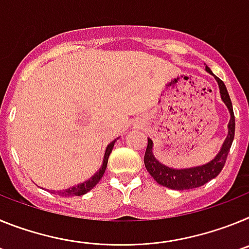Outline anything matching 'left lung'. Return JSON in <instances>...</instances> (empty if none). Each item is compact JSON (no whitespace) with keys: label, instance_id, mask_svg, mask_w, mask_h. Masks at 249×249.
I'll return each instance as SVG.
<instances>
[{"label":"left lung","instance_id":"1","mask_svg":"<svg viewBox=\"0 0 249 249\" xmlns=\"http://www.w3.org/2000/svg\"><path fill=\"white\" fill-rule=\"evenodd\" d=\"M206 71L212 74L214 77V80L217 81V83H218L221 100L223 101L231 114L230 122H228L227 137H226L221 149H219V152L215 155L213 160H211L208 163L196 167H188V168H173V167H168L166 164L160 163L153 155V142H152L151 138H148L146 153H144V166H146L149 175L153 177V179L158 184L171 188V190H192V188L203 186L207 182H210L211 179L217 177L222 171V168H223L224 163H226L228 152H230L233 138H234L236 123H234V113H233L232 102H231L227 89H226L224 83L219 80L218 77L213 74L210 68L206 67Z\"/></svg>","mask_w":249,"mask_h":249}]
</instances>
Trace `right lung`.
<instances>
[{"mask_svg":"<svg viewBox=\"0 0 249 249\" xmlns=\"http://www.w3.org/2000/svg\"><path fill=\"white\" fill-rule=\"evenodd\" d=\"M118 138H116L114 141H112L108 146L106 147L102 166L100 167V169H98L97 172L94 173L91 178H89L87 181L82 182V183H78V184H76V186L70 187V188H66V190H63V191H58V195L62 196V197H74V196H83V195H86L87 192H89V191H91L92 188H93V187L101 181L102 176L105 175V171H106V168H107V162H108V157H109V155H111L112 149H113L114 142H116Z\"/></svg>","mask_w":249,"mask_h":249,"instance_id":"1","label":"right lung"}]
</instances>
